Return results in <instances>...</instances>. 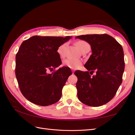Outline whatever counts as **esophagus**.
I'll return each mask as SVG.
<instances>
[{
  "label": "esophagus",
  "mask_w": 135,
  "mask_h": 135,
  "mask_svg": "<svg viewBox=\"0 0 135 135\" xmlns=\"http://www.w3.org/2000/svg\"><path fill=\"white\" fill-rule=\"evenodd\" d=\"M72 73H73V74H74V70H72Z\"/></svg>",
  "instance_id": "obj_1"
}]
</instances>
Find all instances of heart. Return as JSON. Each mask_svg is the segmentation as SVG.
I'll return each mask as SVG.
<instances>
[{
	"instance_id": "1",
	"label": "heart",
	"mask_w": 135,
	"mask_h": 135,
	"mask_svg": "<svg viewBox=\"0 0 135 135\" xmlns=\"http://www.w3.org/2000/svg\"><path fill=\"white\" fill-rule=\"evenodd\" d=\"M75 45L78 50L81 51L85 47L89 46V44L84 41V40H79L76 42ZM64 44L61 45L57 49V54L60 56H62L63 55V49L64 47ZM63 64L65 66L73 69H76L79 68L81 65V61L79 59H68L65 60L63 62Z\"/></svg>"
}]
</instances>
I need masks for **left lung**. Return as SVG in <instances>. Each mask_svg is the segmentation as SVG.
<instances>
[{"mask_svg": "<svg viewBox=\"0 0 135 135\" xmlns=\"http://www.w3.org/2000/svg\"><path fill=\"white\" fill-rule=\"evenodd\" d=\"M75 38L88 42L92 50V55L84 65L88 71L74 73L78 78V99L90 107L106 104L115 96L122 82L124 70L123 48L113 37L105 34L83 35ZM89 71H95L97 74L91 77Z\"/></svg>", "mask_w": 135, "mask_h": 135, "instance_id": "obj_1", "label": "left lung"}]
</instances>
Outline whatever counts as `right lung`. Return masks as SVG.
Here are the masks:
<instances>
[{
	"label": "right lung",
	"mask_w": 135,
	"mask_h": 135,
	"mask_svg": "<svg viewBox=\"0 0 135 135\" xmlns=\"http://www.w3.org/2000/svg\"><path fill=\"white\" fill-rule=\"evenodd\" d=\"M71 36H33L23 41L16 56L15 73L23 96L32 103L48 106L59 101L70 69L63 66L57 49Z\"/></svg>",
	"instance_id": "obj_1"
}]
</instances>
